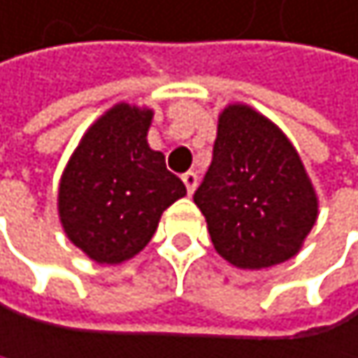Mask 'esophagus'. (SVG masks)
Wrapping results in <instances>:
<instances>
[{"instance_id":"esophagus-1","label":"esophagus","mask_w":358,"mask_h":358,"mask_svg":"<svg viewBox=\"0 0 358 358\" xmlns=\"http://www.w3.org/2000/svg\"><path fill=\"white\" fill-rule=\"evenodd\" d=\"M182 182H185L189 195H193L195 189H197V173H195V171H187V173L182 176Z\"/></svg>"}]
</instances>
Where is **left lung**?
I'll use <instances>...</instances> for the list:
<instances>
[{"mask_svg":"<svg viewBox=\"0 0 358 358\" xmlns=\"http://www.w3.org/2000/svg\"><path fill=\"white\" fill-rule=\"evenodd\" d=\"M193 199L216 252L240 269L293 259L318 218L297 148L246 103H229L218 114L212 163Z\"/></svg>","mask_w":358,"mask_h":358,"instance_id":"1","label":"left lung"}]
</instances>
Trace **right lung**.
<instances>
[{
    "instance_id": "obj_1",
    "label": "right lung",
    "mask_w": 358,
    "mask_h": 358,
    "mask_svg": "<svg viewBox=\"0 0 358 358\" xmlns=\"http://www.w3.org/2000/svg\"><path fill=\"white\" fill-rule=\"evenodd\" d=\"M152 108L127 101L106 110L73 148L59 180L57 210L67 240L99 265L134 259L161 214L187 187L148 146Z\"/></svg>"
}]
</instances>
